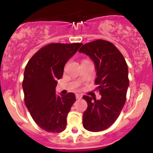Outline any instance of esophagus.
Returning a JSON list of instances; mask_svg holds the SVG:
<instances>
[{
	"instance_id": "1",
	"label": "esophagus",
	"mask_w": 153,
	"mask_h": 153,
	"mask_svg": "<svg viewBox=\"0 0 153 153\" xmlns=\"http://www.w3.org/2000/svg\"><path fill=\"white\" fill-rule=\"evenodd\" d=\"M75 97H76L77 99H80L82 98V95L80 94H75Z\"/></svg>"
}]
</instances>
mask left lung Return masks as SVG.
Listing matches in <instances>:
<instances>
[{"mask_svg":"<svg viewBox=\"0 0 153 153\" xmlns=\"http://www.w3.org/2000/svg\"><path fill=\"white\" fill-rule=\"evenodd\" d=\"M78 52L94 62L95 82L101 96L99 100L82 96L88 103L82 114V125L90 131L105 130L115 122L125 103L129 84L127 62L118 49L106 40L85 44Z\"/></svg>","mask_w":153,"mask_h":153,"instance_id":"8db88e82","label":"left lung"}]
</instances>
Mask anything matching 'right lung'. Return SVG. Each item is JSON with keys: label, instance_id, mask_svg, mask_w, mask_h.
<instances>
[{"label": "right lung", "instance_id": "right-lung-1", "mask_svg": "<svg viewBox=\"0 0 153 153\" xmlns=\"http://www.w3.org/2000/svg\"><path fill=\"white\" fill-rule=\"evenodd\" d=\"M81 43L47 45L29 59L24 71L22 87L26 108L41 129L52 133L64 131L67 116L75 101V95L55 93L57 80L62 78L66 62Z\"/></svg>", "mask_w": 153, "mask_h": 153}]
</instances>
